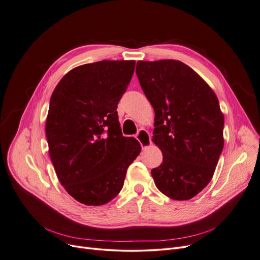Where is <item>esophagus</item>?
<instances>
[{"instance_id":"34e87169","label":"esophagus","mask_w":260,"mask_h":260,"mask_svg":"<svg viewBox=\"0 0 260 260\" xmlns=\"http://www.w3.org/2000/svg\"><path fill=\"white\" fill-rule=\"evenodd\" d=\"M137 140L139 141L143 149H146L152 143L151 142V137H150L149 133L145 129H140L139 131V133L137 135Z\"/></svg>"}]
</instances>
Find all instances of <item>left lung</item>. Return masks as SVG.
Here are the masks:
<instances>
[{
	"mask_svg": "<svg viewBox=\"0 0 260 260\" xmlns=\"http://www.w3.org/2000/svg\"><path fill=\"white\" fill-rule=\"evenodd\" d=\"M136 74L155 114L152 142L162 152L151 170L154 183L171 199H191L212 178L224 147L218 98L177 60L138 61Z\"/></svg>",
	"mask_w": 260,
	"mask_h": 260,
	"instance_id": "1",
	"label": "left lung"
}]
</instances>
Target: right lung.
Wrapping results in <instances>:
<instances>
[{
	"instance_id": "add662e5",
	"label": "right lung",
	"mask_w": 260,
	"mask_h": 260,
	"mask_svg": "<svg viewBox=\"0 0 260 260\" xmlns=\"http://www.w3.org/2000/svg\"><path fill=\"white\" fill-rule=\"evenodd\" d=\"M135 64L104 60L78 66L52 94L45 123L50 156L66 192L83 204L114 199L141 152L135 138L122 136L116 111Z\"/></svg>"
}]
</instances>
